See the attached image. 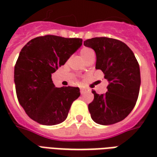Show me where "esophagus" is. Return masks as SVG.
Segmentation results:
<instances>
[{"label": "esophagus", "instance_id": "1", "mask_svg": "<svg viewBox=\"0 0 157 157\" xmlns=\"http://www.w3.org/2000/svg\"><path fill=\"white\" fill-rule=\"evenodd\" d=\"M87 91H88V90H87L86 89H81V94H84L86 93Z\"/></svg>", "mask_w": 157, "mask_h": 157}]
</instances>
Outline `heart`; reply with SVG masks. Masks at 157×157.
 <instances>
[{"label": "heart", "instance_id": "obj_1", "mask_svg": "<svg viewBox=\"0 0 157 157\" xmlns=\"http://www.w3.org/2000/svg\"><path fill=\"white\" fill-rule=\"evenodd\" d=\"M81 55L82 57V59L85 60V62L89 59L91 57L94 56V50L90 48H88V47H84L81 49Z\"/></svg>", "mask_w": 157, "mask_h": 157}]
</instances>
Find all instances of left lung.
<instances>
[{"label":"left lung","mask_w":157,"mask_h":157,"mask_svg":"<svg viewBox=\"0 0 157 157\" xmlns=\"http://www.w3.org/2000/svg\"><path fill=\"white\" fill-rule=\"evenodd\" d=\"M84 45L95 51L96 69H100L108 82L107 93H92L89 104L91 118L107 125L124 120L135 106L141 85L140 69L134 53L124 42L107 37H94Z\"/></svg>","instance_id":"left-lung-1"}]
</instances>
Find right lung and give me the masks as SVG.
<instances>
[{"label": "right lung", "instance_id": "add662e5", "mask_svg": "<svg viewBox=\"0 0 157 157\" xmlns=\"http://www.w3.org/2000/svg\"><path fill=\"white\" fill-rule=\"evenodd\" d=\"M82 45L81 38L47 35L31 40L19 53L14 67L18 102L28 116L45 125L64 121L81 93L78 87L57 88L51 74L64 65Z\"/></svg>", "mask_w": 157, "mask_h": 157}]
</instances>
